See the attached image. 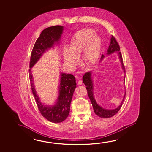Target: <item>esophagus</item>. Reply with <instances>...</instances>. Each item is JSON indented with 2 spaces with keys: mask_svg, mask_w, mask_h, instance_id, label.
<instances>
[{
  "mask_svg": "<svg viewBox=\"0 0 152 152\" xmlns=\"http://www.w3.org/2000/svg\"><path fill=\"white\" fill-rule=\"evenodd\" d=\"M78 83V85H82L83 84L82 81L81 80H79L78 81V83Z\"/></svg>",
  "mask_w": 152,
  "mask_h": 152,
  "instance_id": "obj_1",
  "label": "esophagus"
}]
</instances>
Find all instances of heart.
<instances>
[{
    "label": "heart",
    "mask_w": 152,
    "mask_h": 152,
    "mask_svg": "<svg viewBox=\"0 0 152 152\" xmlns=\"http://www.w3.org/2000/svg\"><path fill=\"white\" fill-rule=\"evenodd\" d=\"M94 32L91 28L80 30L72 37L69 48H64V60L69 68H75L81 54L83 61L86 64H93L98 60L101 52V39Z\"/></svg>",
    "instance_id": "heart-1"
}]
</instances>
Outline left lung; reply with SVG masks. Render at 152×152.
Returning <instances> with one entry per match:
<instances>
[{"instance_id":"8db88e82","label":"left lung","mask_w":152,"mask_h":152,"mask_svg":"<svg viewBox=\"0 0 152 152\" xmlns=\"http://www.w3.org/2000/svg\"><path fill=\"white\" fill-rule=\"evenodd\" d=\"M120 46L117 43V41L116 40L115 38L114 37V36H112V37L110 39V43L108 48L107 50V53H106V55L107 56H109V55L112 54V53H114V52H117V54L118 56V58L120 59L122 69L123 70L124 72L125 73L124 66L123 63L122 56L121 53L120 52ZM104 57L105 56L103 54H102L100 61L101 62L102 60H103ZM92 71L86 72L84 76H83V82L84 83L85 86H86V88L88 91V96L90 99L91 104H92L94 112L95 113V114L99 117H102V118H109V117H112V116H114L116 114L117 112L120 110V108H121L123 102L124 101V99L125 98V92L124 93V96L123 98L122 102L121 104L119 105V106L114 109H104L102 107L99 105L94 99V91H93L94 86H93V78H92ZM124 83L125 82V77L124 78Z\"/></svg>"}]
</instances>
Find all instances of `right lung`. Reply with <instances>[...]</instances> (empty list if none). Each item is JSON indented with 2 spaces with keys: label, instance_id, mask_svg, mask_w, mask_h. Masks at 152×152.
Instances as JSON below:
<instances>
[{
  "label": "right lung",
  "instance_id": "add662e5",
  "mask_svg": "<svg viewBox=\"0 0 152 152\" xmlns=\"http://www.w3.org/2000/svg\"><path fill=\"white\" fill-rule=\"evenodd\" d=\"M64 28V27L61 26H54L43 30L35 43L30 61V81L38 108L43 117L53 123L62 122L69 114L71 101L76 88L75 77L72 74L60 73L58 97L54 104L47 105L40 101L35 90L31 68L44 53L54 48L56 44H59Z\"/></svg>",
  "mask_w": 152,
  "mask_h": 152
}]
</instances>
